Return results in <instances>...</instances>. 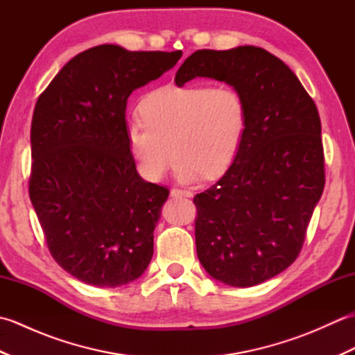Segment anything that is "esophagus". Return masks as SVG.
<instances>
[{"instance_id": "obj_1", "label": "esophagus", "mask_w": 355, "mask_h": 355, "mask_svg": "<svg viewBox=\"0 0 355 355\" xmlns=\"http://www.w3.org/2000/svg\"><path fill=\"white\" fill-rule=\"evenodd\" d=\"M171 197L173 198H180V197H192V192L187 191V189H172L171 191Z\"/></svg>"}]
</instances>
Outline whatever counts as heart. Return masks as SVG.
<instances>
[{
  "label": "heart",
  "mask_w": 355,
  "mask_h": 355,
  "mask_svg": "<svg viewBox=\"0 0 355 355\" xmlns=\"http://www.w3.org/2000/svg\"><path fill=\"white\" fill-rule=\"evenodd\" d=\"M139 110L143 120L126 126V141L149 182H160L175 155V175L182 182L221 175L247 131L245 101L229 85H164L143 97Z\"/></svg>",
  "instance_id": "b5f03b06"
}]
</instances>
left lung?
<instances>
[{
  "label": "left lung",
  "mask_w": 355,
  "mask_h": 355,
  "mask_svg": "<svg viewBox=\"0 0 355 355\" xmlns=\"http://www.w3.org/2000/svg\"><path fill=\"white\" fill-rule=\"evenodd\" d=\"M195 78L238 89L248 117L227 172L193 197L198 259L225 285H258L296 261L325 187L319 111L296 74L253 45L197 50L175 84Z\"/></svg>",
  "instance_id": "1"
}]
</instances>
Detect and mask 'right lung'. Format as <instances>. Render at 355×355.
Listing matches in <instances>:
<instances>
[{
	"mask_svg": "<svg viewBox=\"0 0 355 355\" xmlns=\"http://www.w3.org/2000/svg\"><path fill=\"white\" fill-rule=\"evenodd\" d=\"M183 53L103 44L74 56L36 102L30 201L49 250L79 281L102 286L140 277L169 197L143 180L126 141V102Z\"/></svg>",
	"mask_w": 355,
	"mask_h": 355,
	"instance_id": "right-lung-1",
	"label": "right lung"
}]
</instances>
